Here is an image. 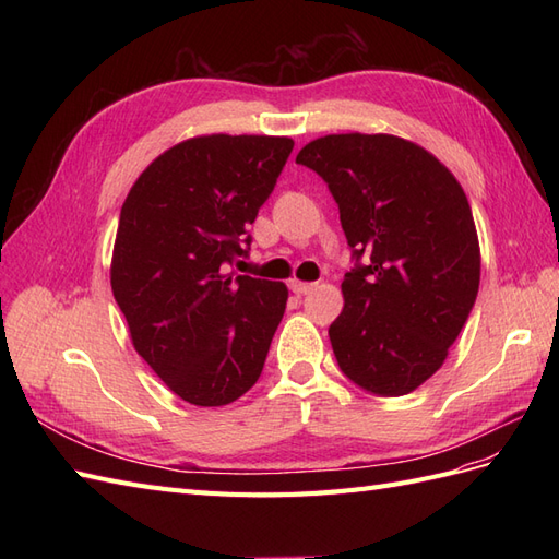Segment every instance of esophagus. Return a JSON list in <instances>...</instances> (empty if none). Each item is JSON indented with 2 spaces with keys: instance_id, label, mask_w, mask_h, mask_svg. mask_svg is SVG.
I'll use <instances>...</instances> for the list:
<instances>
[{
  "instance_id": "esophagus-1",
  "label": "esophagus",
  "mask_w": 559,
  "mask_h": 559,
  "mask_svg": "<svg viewBox=\"0 0 559 559\" xmlns=\"http://www.w3.org/2000/svg\"><path fill=\"white\" fill-rule=\"evenodd\" d=\"M289 286H292V292H294V294L302 296V294H308V292H312L317 284H312V282H300V280H292V282H289Z\"/></svg>"
}]
</instances>
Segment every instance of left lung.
I'll return each mask as SVG.
<instances>
[{
  "mask_svg": "<svg viewBox=\"0 0 559 559\" xmlns=\"http://www.w3.org/2000/svg\"><path fill=\"white\" fill-rule=\"evenodd\" d=\"M341 210L354 259L343 312L329 329L343 373L380 396H403L448 359L480 284V245L462 183L396 134H326L302 146Z\"/></svg>",
  "mask_w": 559,
  "mask_h": 559,
  "instance_id": "obj_1",
  "label": "left lung"
}]
</instances>
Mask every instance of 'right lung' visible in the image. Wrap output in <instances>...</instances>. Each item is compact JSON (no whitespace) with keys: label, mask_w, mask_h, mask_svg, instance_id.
Wrapping results in <instances>:
<instances>
[{"label":"right lung","mask_w":559,"mask_h":559,"mask_svg":"<svg viewBox=\"0 0 559 559\" xmlns=\"http://www.w3.org/2000/svg\"><path fill=\"white\" fill-rule=\"evenodd\" d=\"M294 148L292 138L200 134L151 163L121 207L111 292L130 341L179 399L202 408L257 384L284 282L226 273Z\"/></svg>","instance_id":"obj_1"}]
</instances>
